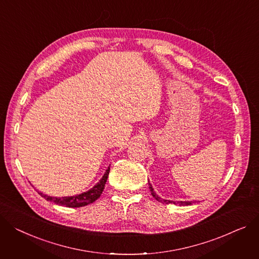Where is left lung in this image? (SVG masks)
I'll use <instances>...</instances> for the list:
<instances>
[{"mask_svg": "<svg viewBox=\"0 0 259 259\" xmlns=\"http://www.w3.org/2000/svg\"><path fill=\"white\" fill-rule=\"evenodd\" d=\"M149 188H150V192H151V194H152V196L156 199L158 202H161V203H165V204H168V203H174V204H176L175 202H173V201H168V200H163V199H161V198H159L156 194H155V192H154V189H153V187H152V185L149 183ZM193 202H186V201H180V202H177V204L178 205H180V206H183V205H191Z\"/></svg>", "mask_w": 259, "mask_h": 259, "instance_id": "obj_1", "label": "left lung"}]
</instances>
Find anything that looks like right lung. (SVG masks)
Segmentation results:
<instances>
[{"instance_id": "obj_1", "label": "right lung", "mask_w": 259, "mask_h": 259, "mask_svg": "<svg viewBox=\"0 0 259 259\" xmlns=\"http://www.w3.org/2000/svg\"><path fill=\"white\" fill-rule=\"evenodd\" d=\"M109 171H110V167H108L105 171L104 176L102 177V179L92 188L90 189L89 192L80 194V195H76L73 197H62V198H56V197H50L44 194H39L41 195V197H44L47 201H51V202H54L55 204L61 205V206H65V207H82V206H86L89 204L94 203L97 199L100 198L103 189H104V186L106 184L108 175H109Z\"/></svg>"}]
</instances>
